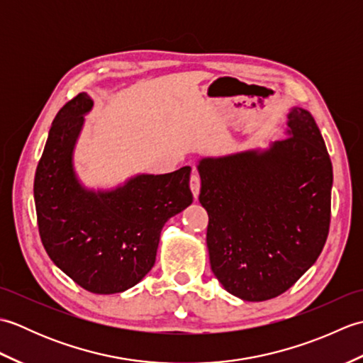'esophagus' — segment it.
Wrapping results in <instances>:
<instances>
[{"mask_svg":"<svg viewBox=\"0 0 363 363\" xmlns=\"http://www.w3.org/2000/svg\"><path fill=\"white\" fill-rule=\"evenodd\" d=\"M190 189L194 191V196L196 198L199 195V189H201V176L198 174V172H194L190 176Z\"/></svg>","mask_w":363,"mask_h":363,"instance_id":"obj_1","label":"esophagus"}]
</instances>
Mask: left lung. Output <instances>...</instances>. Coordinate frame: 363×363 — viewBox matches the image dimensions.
<instances>
[{
  "label": "left lung",
  "mask_w": 363,
  "mask_h": 363,
  "mask_svg": "<svg viewBox=\"0 0 363 363\" xmlns=\"http://www.w3.org/2000/svg\"><path fill=\"white\" fill-rule=\"evenodd\" d=\"M290 137L265 151L203 159L199 203L209 215L211 268L230 295H282L323 251L333 164L312 115L293 107Z\"/></svg>",
  "instance_id": "obj_1"
}]
</instances>
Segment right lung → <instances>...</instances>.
Wrapping results in <instances>:
<instances>
[{
  "mask_svg": "<svg viewBox=\"0 0 363 363\" xmlns=\"http://www.w3.org/2000/svg\"><path fill=\"white\" fill-rule=\"evenodd\" d=\"M94 101L76 95L56 115L35 169L37 225L50 259L87 291H125L156 262L165 221L194 201L190 167L140 174L111 191H90L76 179L72 152Z\"/></svg>",
  "mask_w": 363,
  "mask_h": 363,
  "instance_id": "right-lung-1",
  "label": "right lung"
}]
</instances>
